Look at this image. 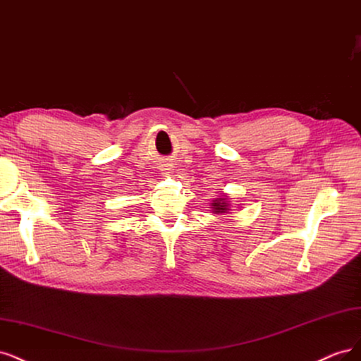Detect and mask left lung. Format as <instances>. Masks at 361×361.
I'll use <instances>...</instances> for the list:
<instances>
[{"mask_svg":"<svg viewBox=\"0 0 361 361\" xmlns=\"http://www.w3.org/2000/svg\"><path fill=\"white\" fill-rule=\"evenodd\" d=\"M213 208L216 210V213H225V212H228V204L216 201V202H213Z\"/></svg>","mask_w":361,"mask_h":361,"instance_id":"left-lung-1","label":"left lung"}]
</instances>
